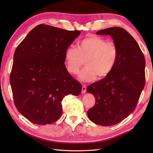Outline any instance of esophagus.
Returning a JSON list of instances; mask_svg holds the SVG:
<instances>
[{"instance_id":"esophagus-1","label":"esophagus","mask_w":153,"mask_h":153,"mask_svg":"<svg viewBox=\"0 0 153 153\" xmlns=\"http://www.w3.org/2000/svg\"><path fill=\"white\" fill-rule=\"evenodd\" d=\"M86 92V85H83L82 86V93L83 94Z\"/></svg>"}]
</instances>
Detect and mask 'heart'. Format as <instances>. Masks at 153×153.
Listing matches in <instances>:
<instances>
[{"instance_id":"obj_1","label":"heart","mask_w":153,"mask_h":153,"mask_svg":"<svg viewBox=\"0 0 153 153\" xmlns=\"http://www.w3.org/2000/svg\"><path fill=\"white\" fill-rule=\"evenodd\" d=\"M119 51L116 45L103 37L91 35L80 41L77 48L68 47L64 54L66 69L71 74H77L83 62L85 68L78 78L89 82L97 77L105 78L112 72L118 62Z\"/></svg>"}]
</instances>
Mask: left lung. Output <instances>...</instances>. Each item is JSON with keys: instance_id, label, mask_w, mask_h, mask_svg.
Here are the masks:
<instances>
[{"instance_id": "obj_1", "label": "left lung", "mask_w": 153, "mask_h": 153, "mask_svg": "<svg viewBox=\"0 0 153 153\" xmlns=\"http://www.w3.org/2000/svg\"><path fill=\"white\" fill-rule=\"evenodd\" d=\"M96 34L110 35L118 48L119 57L108 76L87 87V92L95 98L87 116L96 124L110 126L134 111L145 87V60L134 38L123 28H106Z\"/></svg>"}]
</instances>
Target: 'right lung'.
Segmentation results:
<instances>
[{
  "label": "right lung",
  "instance_id": "obj_1",
  "mask_svg": "<svg viewBox=\"0 0 153 153\" xmlns=\"http://www.w3.org/2000/svg\"><path fill=\"white\" fill-rule=\"evenodd\" d=\"M80 33L41 24L16 48L10 82L16 108L30 122H56L64 97L81 93L82 85L64 64L65 52Z\"/></svg>",
  "mask_w": 153,
  "mask_h": 153
}]
</instances>
